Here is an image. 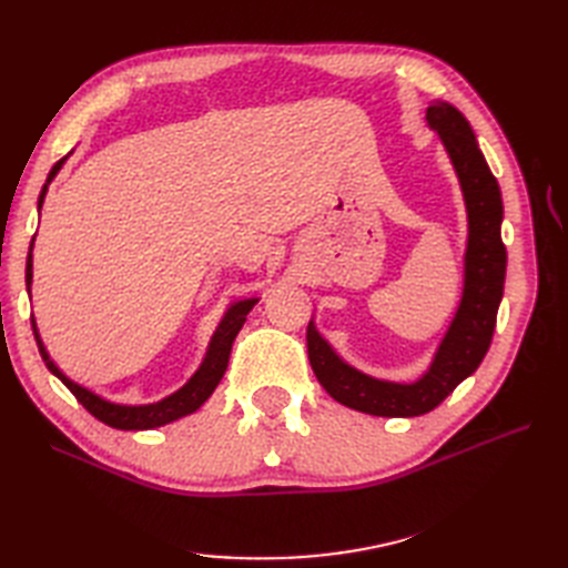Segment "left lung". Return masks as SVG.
I'll return each instance as SVG.
<instances>
[{
  "label": "left lung",
  "instance_id": "8db88e82",
  "mask_svg": "<svg viewBox=\"0 0 568 568\" xmlns=\"http://www.w3.org/2000/svg\"><path fill=\"white\" fill-rule=\"evenodd\" d=\"M428 125L436 128L448 149L467 201L469 246L464 270V296L448 336L432 369L417 384H390L353 369L332 351L315 324H307V357L324 390L341 405L374 417H419L438 407L476 372L490 348L497 307L505 291L507 251L503 244L500 184L478 149L471 125L455 106L438 101L426 109Z\"/></svg>",
  "mask_w": 568,
  "mask_h": 568
}]
</instances>
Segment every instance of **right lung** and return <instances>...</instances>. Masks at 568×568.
I'll return each mask as SVG.
<instances>
[{
    "label": "right lung",
    "instance_id": "1",
    "mask_svg": "<svg viewBox=\"0 0 568 568\" xmlns=\"http://www.w3.org/2000/svg\"><path fill=\"white\" fill-rule=\"evenodd\" d=\"M63 161L65 159L57 161V165L51 168V173L47 178V184L51 182V178L59 173ZM47 184L42 186L38 209H42V201H44V194H47ZM30 251H32V246H30ZM30 282H32V255L28 253V263H26V284H28V288H30ZM255 303H257V298H251V301H242V303H236V305L230 307L225 320L220 322L217 332L213 334L211 348H209V355H205V359H203V365L199 367V372L178 393H173V395H170V398H165L161 403L140 405V407L109 403V400L101 398V395H97V393L88 390L84 386H78L75 382L68 379V376L54 365V359L49 357L44 343H42V338L38 334L36 320H32V334H36L40 355L44 359V365L49 367V372L59 376V379L65 384V388L75 395L78 403L84 409H88L90 415H94L99 422H104V424H109L113 428H123V432H144V428H156V426L175 422V419H180L184 415H192V412H196L205 400L211 398V393L215 390V386L222 379V374H225V369H227L232 343H234L239 329H242V326H244L246 315L251 313V307Z\"/></svg>",
    "mask_w": 568,
    "mask_h": 568
}]
</instances>
